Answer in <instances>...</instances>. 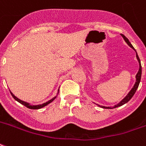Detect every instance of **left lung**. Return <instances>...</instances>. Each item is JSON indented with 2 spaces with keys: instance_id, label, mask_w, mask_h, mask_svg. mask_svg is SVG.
<instances>
[{
  "instance_id": "8db88e82",
  "label": "left lung",
  "mask_w": 146,
  "mask_h": 146,
  "mask_svg": "<svg viewBox=\"0 0 146 146\" xmlns=\"http://www.w3.org/2000/svg\"><path fill=\"white\" fill-rule=\"evenodd\" d=\"M122 36H123V38H124V40L126 41V42L128 44V46H130L131 48L133 49L134 50H135V49L133 48V46H132V44L130 43V41L128 40V38L125 36V35H121ZM136 51V50H135ZM136 57H137V61H138V63H139V70H138V72H137V75H136V82H135V84H134V85H133V87L132 88V89L130 91V92L128 93V94L126 95V97L124 98V99H123L121 101L119 102L118 104L115 105L113 108H111V107H105V106H100V105H98V106H100V107H101V108H106V109H111V108H118V107H120V106H122V105L125 104H126L127 102L130 100L131 98L133 97V96L134 95V93L136 92V90L137 89V88H138V85H139V83H140V80H141V62H140V59H139V57H138V55H137V52H136Z\"/></svg>"
}]
</instances>
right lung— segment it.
<instances>
[{
  "label": "right lung",
  "mask_w": 146,
  "mask_h": 146,
  "mask_svg": "<svg viewBox=\"0 0 146 146\" xmlns=\"http://www.w3.org/2000/svg\"><path fill=\"white\" fill-rule=\"evenodd\" d=\"M59 92V90H58ZM11 94H12V96H13V97L16 100V101H18L19 103H20L21 104H23L24 105L25 107H27V108H29V109H40V108H42L43 107H45V106H46V105H48L49 104H50L54 99H55L57 96H54V98H52L51 100H50L49 101L47 102H46V103H44V104H38V105H31L29 103H27V102H25V101H23V100H20L19 98H17L16 96H14V95L11 92Z\"/></svg>",
  "instance_id": "1"
}]
</instances>
